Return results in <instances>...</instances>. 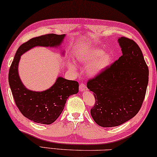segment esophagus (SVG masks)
Listing matches in <instances>:
<instances>
[{
    "label": "esophagus",
    "mask_w": 157,
    "mask_h": 157,
    "mask_svg": "<svg viewBox=\"0 0 157 157\" xmlns=\"http://www.w3.org/2000/svg\"><path fill=\"white\" fill-rule=\"evenodd\" d=\"M80 91H85V90H87V87L86 85L85 84H83V83H81L80 85Z\"/></svg>",
    "instance_id": "1"
}]
</instances>
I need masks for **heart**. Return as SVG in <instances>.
Wrapping results in <instances>:
<instances>
[{
    "instance_id": "heart-1",
    "label": "heart",
    "mask_w": 157,
    "mask_h": 157,
    "mask_svg": "<svg viewBox=\"0 0 157 157\" xmlns=\"http://www.w3.org/2000/svg\"><path fill=\"white\" fill-rule=\"evenodd\" d=\"M76 59L80 64L88 65L87 72L90 76H96L109 65L112 57L109 53H104L103 49L91 48L80 51L76 54ZM68 67L71 71L75 70L73 63L69 62Z\"/></svg>"
}]
</instances>
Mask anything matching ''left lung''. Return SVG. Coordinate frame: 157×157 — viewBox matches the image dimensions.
Returning <instances> with one entry per match:
<instances>
[{
	"label": "left lung",
	"mask_w": 157,
	"mask_h": 157,
	"mask_svg": "<svg viewBox=\"0 0 157 157\" xmlns=\"http://www.w3.org/2000/svg\"><path fill=\"white\" fill-rule=\"evenodd\" d=\"M118 43L122 55L87 82L96 100L91 116L104 128L120 125L138 114L148 82V68L138 44L124 37Z\"/></svg>",
	"instance_id": "obj_1"
}]
</instances>
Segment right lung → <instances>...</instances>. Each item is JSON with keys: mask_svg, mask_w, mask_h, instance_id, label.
Masks as SVG:
<instances>
[{"mask_svg": "<svg viewBox=\"0 0 157 157\" xmlns=\"http://www.w3.org/2000/svg\"><path fill=\"white\" fill-rule=\"evenodd\" d=\"M65 35L47 34L33 37L19 46L9 72V82L16 105L25 117L40 124L54 122L64 109L69 96L79 91V83L59 77L53 86L42 92L26 88L19 78L18 64L21 56L35 46L57 47Z\"/></svg>", "mask_w": 157, "mask_h": 157, "instance_id": "1", "label": "right lung"}]
</instances>
